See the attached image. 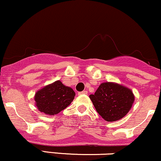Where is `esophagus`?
I'll return each instance as SVG.
<instances>
[{"label": "esophagus", "instance_id": "obj_1", "mask_svg": "<svg viewBox=\"0 0 161 161\" xmlns=\"http://www.w3.org/2000/svg\"><path fill=\"white\" fill-rule=\"evenodd\" d=\"M88 94V92L87 91H82L81 92H79V95H87Z\"/></svg>", "mask_w": 161, "mask_h": 161}]
</instances>
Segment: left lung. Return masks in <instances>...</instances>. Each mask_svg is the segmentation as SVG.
I'll return each mask as SVG.
<instances>
[{
  "label": "left lung",
  "instance_id": "8db88e82",
  "mask_svg": "<svg viewBox=\"0 0 161 161\" xmlns=\"http://www.w3.org/2000/svg\"><path fill=\"white\" fill-rule=\"evenodd\" d=\"M89 97L99 115L108 122L117 121L124 117L135 101L130 88L110 82L101 83Z\"/></svg>",
  "mask_w": 161,
  "mask_h": 161
}]
</instances>
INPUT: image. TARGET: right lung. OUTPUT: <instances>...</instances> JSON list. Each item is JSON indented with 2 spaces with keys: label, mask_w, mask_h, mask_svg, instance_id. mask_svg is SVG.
Wrapping results in <instances>:
<instances>
[{
  "label": "right lung",
  "mask_w": 161,
  "mask_h": 161,
  "mask_svg": "<svg viewBox=\"0 0 161 161\" xmlns=\"http://www.w3.org/2000/svg\"><path fill=\"white\" fill-rule=\"evenodd\" d=\"M75 92L64 86L60 80L55 81L38 90L35 95L36 106L46 115L54 116L67 108L74 99Z\"/></svg>",
  "instance_id": "obj_1"
}]
</instances>
